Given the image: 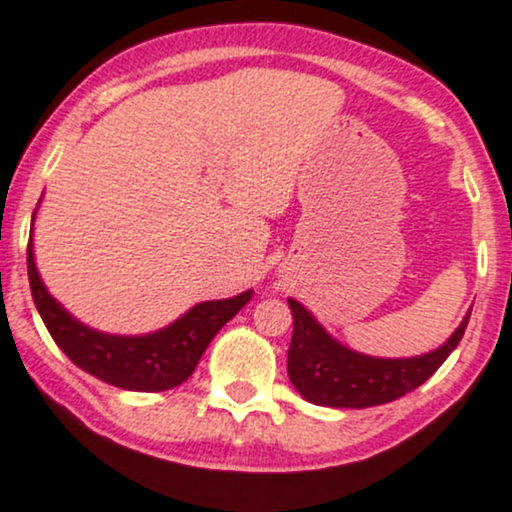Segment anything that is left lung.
<instances>
[{"label":"left lung","instance_id":"left-lung-1","mask_svg":"<svg viewBox=\"0 0 512 512\" xmlns=\"http://www.w3.org/2000/svg\"><path fill=\"white\" fill-rule=\"evenodd\" d=\"M287 304L294 318L290 352H287V374L292 386L314 405L350 407V410L386 405L422 386L458 347L472 314L470 309L458 330L438 350L426 352L422 357L383 359L340 345L297 299H287Z\"/></svg>","mask_w":512,"mask_h":512}]
</instances>
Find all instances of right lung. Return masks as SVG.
<instances>
[{
	"label": "right lung",
	"mask_w": 512,
	"mask_h": 512,
	"mask_svg": "<svg viewBox=\"0 0 512 512\" xmlns=\"http://www.w3.org/2000/svg\"><path fill=\"white\" fill-rule=\"evenodd\" d=\"M35 220V213H33ZM33 232V227H30ZM28 280L33 302L47 330L78 369L122 390L160 393L182 386L194 374L198 359L215 333L251 299V290L232 299L201 302L167 328L148 335H110L83 326L40 280L33 256V237L28 242Z\"/></svg>",
	"instance_id": "obj_1"
}]
</instances>
